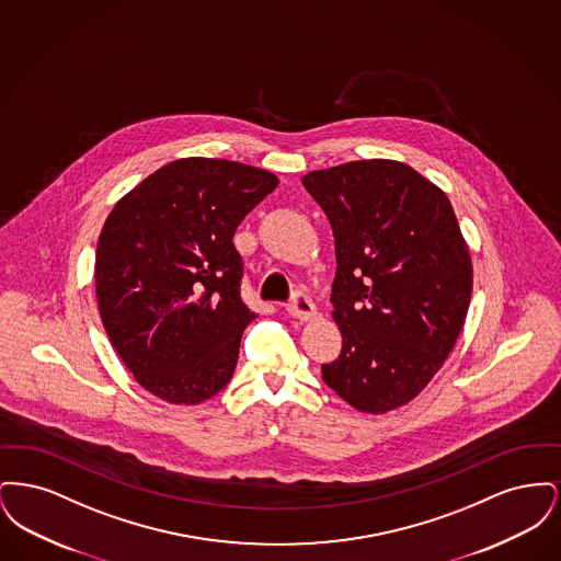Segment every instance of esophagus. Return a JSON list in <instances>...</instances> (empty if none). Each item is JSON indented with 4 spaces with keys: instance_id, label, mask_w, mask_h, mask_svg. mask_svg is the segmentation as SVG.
Returning a JSON list of instances; mask_svg holds the SVG:
<instances>
[{
    "instance_id": "obj_1",
    "label": "esophagus",
    "mask_w": 561,
    "mask_h": 561,
    "mask_svg": "<svg viewBox=\"0 0 561 561\" xmlns=\"http://www.w3.org/2000/svg\"><path fill=\"white\" fill-rule=\"evenodd\" d=\"M288 313L296 320H313L318 316V309L313 300L305 293H294L293 300L288 302Z\"/></svg>"
}]
</instances>
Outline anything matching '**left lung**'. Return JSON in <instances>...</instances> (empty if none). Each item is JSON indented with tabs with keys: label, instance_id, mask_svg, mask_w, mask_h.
<instances>
[{
	"label": "left lung",
	"instance_id": "8db88e82",
	"mask_svg": "<svg viewBox=\"0 0 561 561\" xmlns=\"http://www.w3.org/2000/svg\"><path fill=\"white\" fill-rule=\"evenodd\" d=\"M336 248L330 302L341 355L323 382L382 414L416 398L453 351L473 268L442 188L393 160L348 161L302 176Z\"/></svg>",
	"mask_w": 561,
	"mask_h": 561
}]
</instances>
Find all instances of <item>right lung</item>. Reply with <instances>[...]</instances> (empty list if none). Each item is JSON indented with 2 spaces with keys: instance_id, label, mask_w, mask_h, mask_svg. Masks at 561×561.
<instances>
[{
  "instance_id": "1",
  "label": "right lung",
  "mask_w": 561,
  "mask_h": 561,
  "mask_svg": "<svg viewBox=\"0 0 561 561\" xmlns=\"http://www.w3.org/2000/svg\"><path fill=\"white\" fill-rule=\"evenodd\" d=\"M277 176L245 163L185 158L124 195L96 245V298L108 341L149 393L210 400L233 376L241 332L256 318L241 300L233 243L245 214Z\"/></svg>"
}]
</instances>
